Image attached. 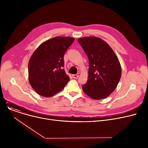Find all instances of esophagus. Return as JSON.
Instances as JSON below:
<instances>
[{"instance_id":"obj_1","label":"esophagus","mask_w":148,"mask_h":148,"mask_svg":"<svg viewBox=\"0 0 148 148\" xmlns=\"http://www.w3.org/2000/svg\"><path fill=\"white\" fill-rule=\"evenodd\" d=\"M79 75H77V74H74V75H73V77L74 79H77L79 77Z\"/></svg>"}]
</instances>
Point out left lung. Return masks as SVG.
<instances>
[{
  "mask_svg": "<svg viewBox=\"0 0 148 148\" xmlns=\"http://www.w3.org/2000/svg\"><path fill=\"white\" fill-rule=\"evenodd\" d=\"M87 54L89 66L84 92L94 99L107 98L114 90L121 77V66L112 49L101 38L88 36L78 39Z\"/></svg>",
  "mask_w": 148,
  "mask_h": 148,
  "instance_id": "8db88e82",
  "label": "left lung"
}]
</instances>
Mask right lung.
<instances>
[{
  "label": "right lung",
  "mask_w": 148,
  "mask_h": 148,
  "mask_svg": "<svg viewBox=\"0 0 148 148\" xmlns=\"http://www.w3.org/2000/svg\"><path fill=\"white\" fill-rule=\"evenodd\" d=\"M74 41L71 37H54L42 43L34 52L28 65L29 80L37 94L50 97L66 86L69 77L64 69V56Z\"/></svg>",
  "instance_id": "right-lung-1"
}]
</instances>
